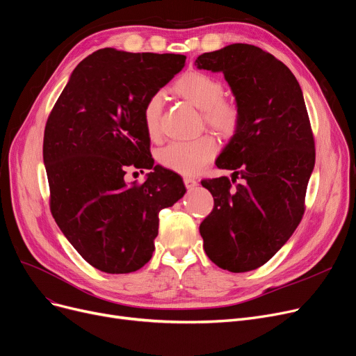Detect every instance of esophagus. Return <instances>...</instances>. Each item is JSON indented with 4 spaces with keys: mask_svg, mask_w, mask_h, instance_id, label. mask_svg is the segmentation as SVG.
Segmentation results:
<instances>
[{
    "mask_svg": "<svg viewBox=\"0 0 356 356\" xmlns=\"http://www.w3.org/2000/svg\"><path fill=\"white\" fill-rule=\"evenodd\" d=\"M183 183H184V186H186L188 189H192V188H195L196 184H197V181L193 179V177H183Z\"/></svg>",
    "mask_w": 356,
    "mask_h": 356,
    "instance_id": "1",
    "label": "esophagus"
}]
</instances>
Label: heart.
<instances>
[{"label":"heart","mask_w":356,"mask_h":356,"mask_svg":"<svg viewBox=\"0 0 356 356\" xmlns=\"http://www.w3.org/2000/svg\"><path fill=\"white\" fill-rule=\"evenodd\" d=\"M173 91L202 112L207 125L220 135L229 138L236 135L241 125V111L236 100L224 96V84L216 76L192 70L181 74L173 83ZM163 111V95L154 92L143 109L144 127L149 138L160 135ZM216 141L211 135H202L192 141H176L161 148L157 154L159 163L172 172L193 176L213 160Z\"/></svg>","instance_id":"obj_1"}]
</instances>
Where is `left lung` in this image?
<instances>
[{
  "label": "left lung",
  "mask_w": 356,
  "mask_h": 356,
  "mask_svg": "<svg viewBox=\"0 0 356 356\" xmlns=\"http://www.w3.org/2000/svg\"><path fill=\"white\" fill-rule=\"evenodd\" d=\"M195 65L221 71L241 111L238 131L216 160L233 179L200 181L213 208L199 231L216 266L249 272L270 260L302 220L316 161L310 118L291 70L254 44H228L199 55Z\"/></svg>",
  "instance_id": "8db88e82"
}]
</instances>
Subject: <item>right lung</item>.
<instances>
[{
  "instance_id": "obj_1",
  "label": "right lung",
  "mask_w": 356,
  "mask_h": 356,
  "mask_svg": "<svg viewBox=\"0 0 356 356\" xmlns=\"http://www.w3.org/2000/svg\"><path fill=\"white\" fill-rule=\"evenodd\" d=\"M186 56L99 49L76 65L46 120L43 161L49 208L81 257L106 273H131L149 261L159 213L186 189L154 165L143 109L184 67ZM127 166L152 168L127 185Z\"/></svg>"
}]
</instances>
